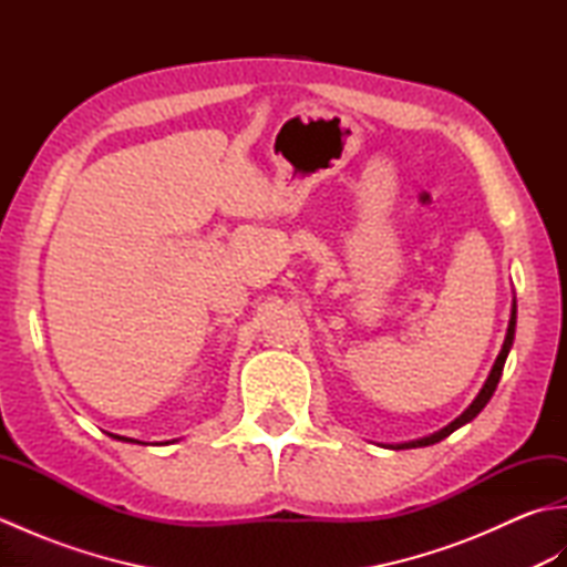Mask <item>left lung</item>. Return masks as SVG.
<instances>
[{
    "mask_svg": "<svg viewBox=\"0 0 567 567\" xmlns=\"http://www.w3.org/2000/svg\"><path fill=\"white\" fill-rule=\"evenodd\" d=\"M514 329H516V299H514V305H512V319H509V329H507V339H504V346H502V351H499V355H497V360H495V365H492V372H489V378H487V382H485V388L480 390V394L475 396V402L470 404L465 412L457 416L453 424H449L445 429H441L439 433H433V436H426V439H419V441H412V443H396V445H392V449H421V445H431V443H439V441H443L445 436H451V433L455 431V429H461L463 424H467V421H473L480 412H483L485 409V404L489 402V396L495 394V390H497V382H499V378H502V370H504V360H507V355H509V348H512V343H514Z\"/></svg>",
    "mask_w": 567,
    "mask_h": 567,
    "instance_id": "left-lung-1",
    "label": "left lung"
}]
</instances>
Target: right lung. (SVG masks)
<instances>
[{
	"label": "right lung",
	"mask_w": 567,
	"mask_h": 567,
	"mask_svg": "<svg viewBox=\"0 0 567 567\" xmlns=\"http://www.w3.org/2000/svg\"><path fill=\"white\" fill-rule=\"evenodd\" d=\"M114 439H118V441H131V443H138V441H134V439H124V436H114Z\"/></svg>",
	"instance_id": "right-lung-1"
}]
</instances>
